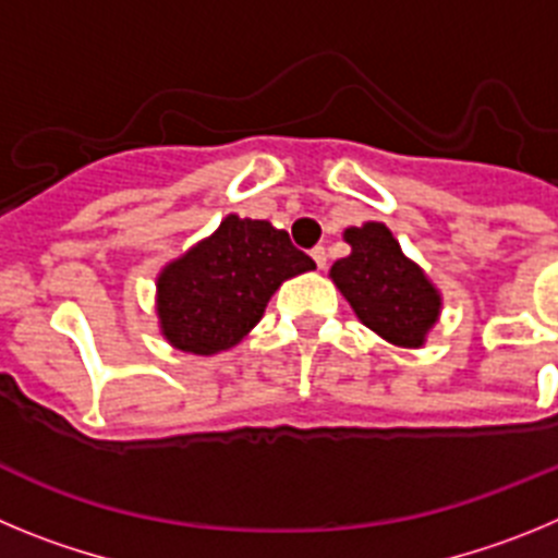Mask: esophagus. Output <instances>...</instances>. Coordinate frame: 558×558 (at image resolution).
Returning <instances> with one entry per match:
<instances>
[{
  "instance_id": "34e87169",
  "label": "esophagus",
  "mask_w": 558,
  "mask_h": 558,
  "mask_svg": "<svg viewBox=\"0 0 558 558\" xmlns=\"http://www.w3.org/2000/svg\"><path fill=\"white\" fill-rule=\"evenodd\" d=\"M310 254H313V259H315V265H318V268H322V270L327 268V248H324V245H315Z\"/></svg>"
}]
</instances>
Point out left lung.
<instances>
[{
    "instance_id": "obj_1",
    "label": "left lung",
    "mask_w": 558,
    "mask_h": 558,
    "mask_svg": "<svg viewBox=\"0 0 558 558\" xmlns=\"http://www.w3.org/2000/svg\"><path fill=\"white\" fill-rule=\"evenodd\" d=\"M352 254L329 270L354 315L393 347L418 349L438 322L441 295L425 270L411 263L386 223L343 231Z\"/></svg>"
}]
</instances>
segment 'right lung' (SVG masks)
Returning a JSON list of instances; mask_svg holds the SVG:
<instances>
[{
    "label": "right lung",
    "instance_id": "1",
    "mask_svg": "<svg viewBox=\"0 0 558 558\" xmlns=\"http://www.w3.org/2000/svg\"><path fill=\"white\" fill-rule=\"evenodd\" d=\"M315 263L268 220L229 215L156 279L161 335L192 354L231 349L259 324L270 295Z\"/></svg>",
    "mask_w": 558,
    "mask_h": 558
}]
</instances>
